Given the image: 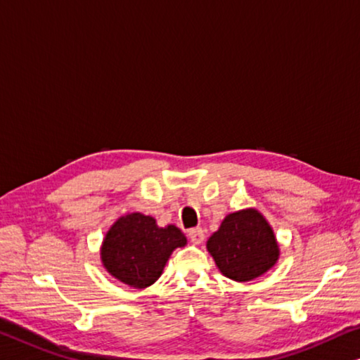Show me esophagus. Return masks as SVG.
<instances>
[{"instance_id":"obj_1","label":"esophagus","mask_w":360,"mask_h":360,"mask_svg":"<svg viewBox=\"0 0 360 360\" xmlns=\"http://www.w3.org/2000/svg\"><path fill=\"white\" fill-rule=\"evenodd\" d=\"M188 236H190V240L193 243L199 245V243H202L204 238H206V231H204L201 226H196V229H191L190 231H188Z\"/></svg>"}]
</instances>
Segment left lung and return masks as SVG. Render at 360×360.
<instances>
[{
	"instance_id": "left-lung-1",
	"label": "left lung",
	"mask_w": 360,
	"mask_h": 360,
	"mask_svg": "<svg viewBox=\"0 0 360 360\" xmlns=\"http://www.w3.org/2000/svg\"><path fill=\"white\" fill-rule=\"evenodd\" d=\"M207 251L225 276L248 281L267 272L278 259V245L261 214L254 209L229 214L207 240Z\"/></svg>"
}]
</instances>
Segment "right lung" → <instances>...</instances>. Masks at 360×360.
Returning <instances> with one entry per match:
<instances>
[{"label":"right lung","instance_id":"1","mask_svg":"<svg viewBox=\"0 0 360 360\" xmlns=\"http://www.w3.org/2000/svg\"><path fill=\"white\" fill-rule=\"evenodd\" d=\"M186 238L175 225L158 226L149 215L129 214L120 217L103 241L101 259L108 272L134 288H146L161 276L175 248Z\"/></svg>","mask_w":360,"mask_h":360}]
</instances>
